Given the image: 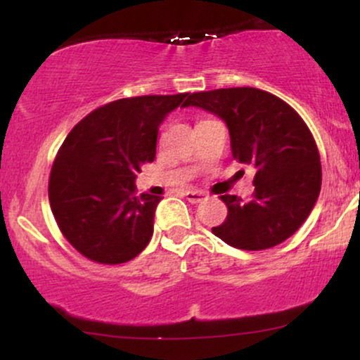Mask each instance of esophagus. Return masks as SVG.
Returning <instances> with one entry per match:
<instances>
[{
    "mask_svg": "<svg viewBox=\"0 0 360 360\" xmlns=\"http://www.w3.org/2000/svg\"><path fill=\"white\" fill-rule=\"evenodd\" d=\"M183 196H186L189 203H200V201L206 200V194L203 191H193V189H186L183 191Z\"/></svg>",
    "mask_w": 360,
    "mask_h": 360,
    "instance_id": "34e87169",
    "label": "esophagus"
}]
</instances>
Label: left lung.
Here are the masks:
<instances>
[{
    "label": "left lung",
    "mask_w": 360,
    "mask_h": 360,
    "mask_svg": "<svg viewBox=\"0 0 360 360\" xmlns=\"http://www.w3.org/2000/svg\"><path fill=\"white\" fill-rule=\"evenodd\" d=\"M225 120L233 159L255 169L249 201L223 194L225 221L212 232L235 249L264 250L291 237L311 213L321 186L315 139L295 108L257 88H223L189 94Z\"/></svg>",
    "instance_id": "left-lung-1"
}]
</instances>
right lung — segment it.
Listing matches in <instances>:
<instances>
[{"label": "right lung", "mask_w": 360, "mask_h": 360, "mask_svg": "<svg viewBox=\"0 0 360 360\" xmlns=\"http://www.w3.org/2000/svg\"><path fill=\"white\" fill-rule=\"evenodd\" d=\"M188 98L148 94L106 103L62 142L49 177V201L65 240L86 259L123 264L150 242L162 198L139 196L134 181L155 159L162 120Z\"/></svg>", "instance_id": "right-lung-1"}]
</instances>
